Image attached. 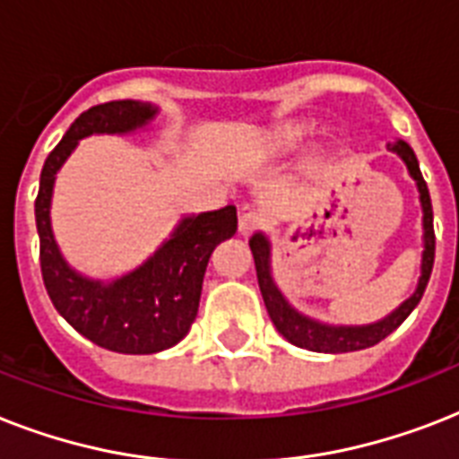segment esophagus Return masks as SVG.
Wrapping results in <instances>:
<instances>
[{
    "label": "esophagus",
    "instance_id": "obj_1",
    "mask_svg": "<svg viewBox=\"0 0 459 459\" xmlns=\"http://www.w3.org/2000/svg\"><path fill=\"white\" fill-rule=\"evenodd\" d=\"M262 221H264V219H262L257 212H245V214L238 219V230H240V236H252V233L262 226Z\"/></svg>",
    "mask_w": 459,
    "mask_h": 459
}]
</instances>
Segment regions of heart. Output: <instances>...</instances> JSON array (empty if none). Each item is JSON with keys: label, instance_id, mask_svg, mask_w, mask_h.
Returning a JSON list of instances; mask_svg holds the SVG:
<instances>
[{"label": "heart", "instance_id": "obj_1", "mask_svg": "<svg viewBox=\"0 0 459 459\" xmlns=\"http://www.w3.org/2000/svg\"><path fill=\"white\" fill-rule=\"evenodd\" d=\"M309 138V126L307 124H279L272 126L269 131H264L255 140L252 145V154L259 159V161H276V159L290 157L293 152H298L305 140Z\"/></svg>", "mask_w": 459, "mask_h": 459}]
</instances>
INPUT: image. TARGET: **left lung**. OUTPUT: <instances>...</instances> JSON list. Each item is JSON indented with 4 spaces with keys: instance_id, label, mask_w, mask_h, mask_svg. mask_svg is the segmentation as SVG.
Wrapping results in <instances>:
<instances>
[{
    "instance_id": "left-lung-1",
    "label": "left lung",
    "mask_w": 459,
    "mask_h": 459,
    "mask_svg": "<svg viewBox=\"0 0 459 459\" xmlns=\"http://www.w3.org/2000/svg\"><path fill=\"white\" fill-rule=\"evenodd\" d=\"M391 152L398 154L407 166V173L410 178L417 183V193H420V204H421V272L420 281H417V288L414 293L407 298L400 307H395L391 314H385L384 319L374 321V324H362V326H335V324H324L319 319H312L307 314L298 312L288 298L281 293L279 283L273 279L272 269V243L266 233L257 230L255 236L250 238V250L252 257H255V266H257V281L259 290H262V298H264L266 312L272 316L273 326L279 331L288 342H293L298 348L312 350V352H331V355H338V352H355V350H364L377 345L391 335L395 328L403 324V321L412 314V309L420 305L421 295L427 290L429 276H431V269H434V250H436V236H434V212H431V197H429V187L421 178L420 161L414 157L412 147L407 145L405 140H398L388 145Z\"/></svg>"
}]
</instances>
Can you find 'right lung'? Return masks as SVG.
Returning <instances> with one entry per match:
<instances>
[{
	"label": "right lung",
	"mask_w": 459,
	"mask_h": 459,
	"mask_svg": "<svg viewBox=\"0 0 459 459\" xmlns=\"http://www.w3.org/2000/svg\"><path fill=\"white\" fill-rule=\"evenodd\" d=\"M159 107L138 100L97 104L75 118L39 173L35 221L42 279L56 312L100 348L124 355H152L173 348L193 326L209 257L238 230L236 207L180 216L157 250L117 279H90L61 255L52 230L56 173L90 135H128L157 118Z\"/></svg>",
	"instance_id": "obj_1"
}]
</instances>
